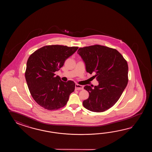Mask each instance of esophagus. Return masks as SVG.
I'll use <instances>...</instances> for the list:
<instances>
[{"mask_svg":"<svg viewBox=\"0 0 152 152\" xmlns=\"http://www.w3.org/2000/svg\"><path fill=\"white\" fill-rule=\"evenodd\" d=\"M83 89H84L83 86L79 84H75V90H83Z\"/></svg>","mask_w":152,"mask_h":152,"instance_id":"obj_1","label":"esophagus"}]
</instances>
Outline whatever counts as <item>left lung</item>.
Masks as SVG:
<instances>
[{
  "instance_id": "obj_1",
  "label": "left lung",
  "mask_w": 152,
  "mask_h": 152,
  "mask_svg": "<svg viewBox=\"0 0 152 152\" xmlns=\"http://www.w3.org/2000/svg\"><path fill=\"white\" fill-rule=\"evenodd\" d=\"M77 53L85 62L86 72L95 73L94 78L99 82L94 88L84 87L89 97L83 101V106L96 113L109 109L120 99L128 84L127 62L116 49L103 45L80 48Z\"/></svg>"
}]
</instances>
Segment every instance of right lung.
<instances>
[{
  "label": "right lung",
  "mask_w": 152,
  "mask_h": 152,
  "mask_svg": "<svg viewBox=\"0 0 152 152\" xmlns=\"http://www.w3.org/2000/svg\"><path fill=\"white\" fill-rule=\"evenodd\" d=\"M77 49V47L46 45L29 56L25 73L26 81L33 99L41 107L49 110H58L67 103L75 84L73 81H62L54 73Z\"/></svg>",
  "instance_id": "obj_1"
}]
</instances>
